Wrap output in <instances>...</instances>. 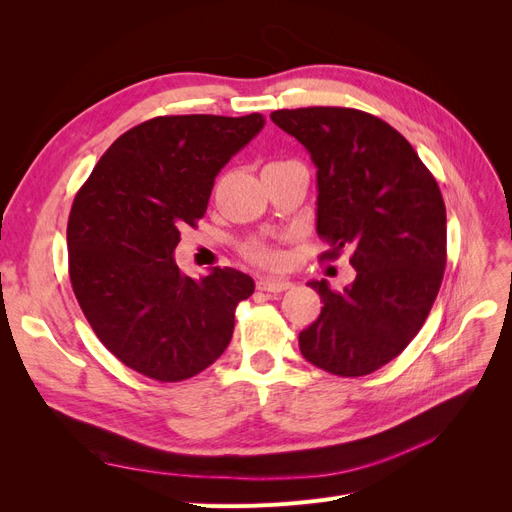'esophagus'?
<instances>
[{
  "instance_id": "obj_1",
  "label": "esophagus",
  "mask_w": 512,
  "mask_h": 512,
  "mask_svg": "<svg viewBox=\"0 0 512 512\" xmlns=\"http://www.w3.org/2000/svg\"><path fill=\"white\" fill-rule=\"evenodd\" d=\"M292 284L288 280H273V277H260V280L256 282V288L260 292H271V294H277V292H284L288 290Z\"/></svg>"
}]
</instances>
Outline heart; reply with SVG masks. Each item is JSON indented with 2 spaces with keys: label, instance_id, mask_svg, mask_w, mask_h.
Here are the masks:
<instances>
[{
  "label": "heart",
  "instance_id": "1",
  "mask_svg": "<svg viewBox=\"0 0 512 512\" xmlns=\"http://www.w3.org/2000/svg\"><path fill=\"white\" fill-rule=\"evenodd\" d=\"M273 164H277V162H273ZM241 252H243V256L247 260H252V262H256V265L267 267V269L282 267V262H284V256L280 252V247H277L269 239H250V241H245L241 245Z\"/></svg>",
  "mask_w": 512,
  "mask_h": 512
}]
</instances>
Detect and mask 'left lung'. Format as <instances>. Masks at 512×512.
<instances>
[{
	"instance_id": "obj_1",
	"label": "left lung",
	"mask_w": 512,
	"mask_h": 512,
	"mask_svg": "<svg viewBox=\"0 0 512 512\" xmlns=\"http://www.w3.org/2000/svg\"><path fill=\"white\" fill-rule=\"evenodd\" d=\"M318 168L316 230L329 250L352 252L342 292L309 282L320 316L299 335L305 359L359 378L401 354L427 320L446 267V209L436 179L389 123L344 106L273 111Z\"/></svg>"
}]
</instances>
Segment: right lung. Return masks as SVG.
I'll return each mask as SVG.
<instances>
[{"mask_svg": "<svg viewBox=\"0 0 512 512\" xmlns=\"http://www.w3.org/2000/svg\"><path fill=\"white\" fill-rule=\"evenodd\" d=\"M262 126L260 113L153 117L121 134L76 192L72 290L106 350L138 374L188 380L230 344L254 280L215 267L196 282L173 252L205 215L215 177Z\"/></svg>", "mask_w": 512, "mask_h": 512, "instance_id": "right-lung-1", "label": "right lung"}]
</instances>
